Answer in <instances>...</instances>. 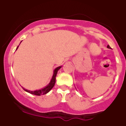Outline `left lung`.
<instances>
[{"label":"left lung","mask_w":126,"mask_h":126,"mask_svg":"<svg viewBox=\"0 0 126 126\" xmlns=\"http://www.w3.org/2000/svg\"><path fill=\"white\" fill-rule=\"evenodd\" d=\"M107 48H109V49H111V47H110V46H109V45L107 46Z\"/></svg>","instance_id":"1"}]
</instances>
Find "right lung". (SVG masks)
<instances>
[{
	"label": "right lung",
	"instance_id": "right-lung-1",
	"mask_svg": "<svg viewBox=\"0 0 126 126\" xmlns=\"http://www.w3.org/2000/svg\"><path fill=\"white\" fill-rule=\"evenodd\" d=\"M19 46L17 47L16 50H17V48H18ZM62 68V66H58L57 67V68H55L54 71V74H53L52 77V79L50 80V83L47 85L46 87H44V88H42L41 90H35V91H30V90H27L26 89H25L24 88L22 87L24 90H25V91L29 93L30 94H32L34 95H36V96H41V95H44L46 94L48 92L50 91L52 88L54 87V86L55 85V79H56V76H57V72H58V71L59 70L60 68Z\"/></svg>",
	"mask_w": 126,
	"mask_h": 126
}]
</instances>
